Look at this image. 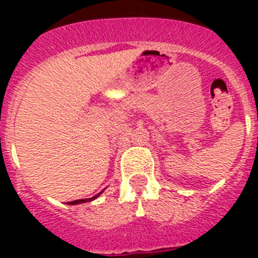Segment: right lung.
I'll return each instance as SVG.
<instances>
[{"label": "right lung", "mask_w": 258, "mask_h": 258, "mask_svg": "<svg viewBox=\"0 0 258 258\" xmlns=\"http://www.w3.org/2000/svg\"><path fill=\"white\" fill-rule=\"evenodd\" d=\"M100 196V192L99 194H96L95 197H92V198H88V200H78V201H72V202H70V205H76V204H83V202H88V201H92L95 200V198H97V197Z\"/></svg>", "instance_id": "add662e5"}]
</instances>
